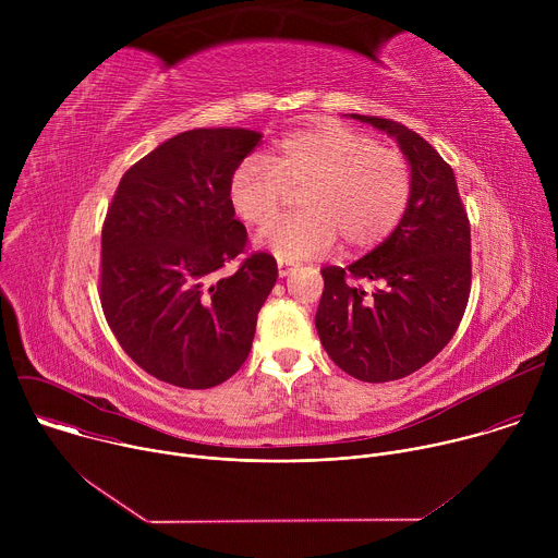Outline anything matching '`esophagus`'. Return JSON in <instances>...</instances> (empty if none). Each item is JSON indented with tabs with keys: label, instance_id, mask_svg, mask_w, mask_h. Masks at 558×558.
<instances>
[{
	"label": "esophagus",
	"instance_id": "obj_1",
	"mask_svg": "<svg viewBox=\"0 0 558 558\" xmlns=\"http://www.w3.org/2000/svg\"><path fill=\"white\" fill-rule=\"evenodd\" d=\"M291 271H293V265H291V263H287V260H278V274H280V278L289 276Z\"/></svg>",
	"mask_w": 558,
	"mask_h": 558
}]
</instances>
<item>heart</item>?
Here are the masks:
<instances>
[{
	"instance_id": "1",
	"label": "heart",
	"mask_w": 558,
	"mask_h": 558,
	"mask_svg": "<svg viewBox=\"0 0 558 558\" xmlns=\"http://www.w3.org/2000/svg\"><path fill=\"white\" fill-rule=\"evenodd\" d=\"M291 189H302L303 211L256 233V247L280 260L327 254L340 238L347 250H366L404 216L413 174L407 158L375 138L338 123L284 136L263 156L235 168L229 203L238 218L263 227L279 213Z\"/></svg>"
}]
</instances>
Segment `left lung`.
I'll list each match as a JSON object with an SVG mask.
<instances>
[{
    "mask_svg": "<svg viewBox=\"0 0 558 558\" xmlns=\"http://www.w3.org/2000/svg\"><path fill=\"white\" fill-rule=\"evenodd\" d=\"M392 136L413 174L392 233L347 269L325 267L315 329L329 357L362 381L402 379L454 336L470 295V222L452 168L407 125L351 114Z\"/></svg>",
    "mask_w": 558,
    "mask_h": 558,
    "instance_id": "obj_1",
    "label": "left lung"
}]
</instances>
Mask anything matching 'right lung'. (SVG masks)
Wrapping results in <instances>:
<instances>
[{
    "mask_svg": "<svg viewBox=\"0 0 558 558\" xmlns=\"http://www.w3.org/2000/svg\"><path fill=\"white\" fill-rule=\"evenodd\" d=\"M260 132L198 128L151 149L121 179L101 231L99 298L123 351L156 379L211 388L252 351L278 267L256 252L235 274L247 231L229 181Z\"/></svg>",
    "mask_w": 558,
    "mask_h": 558,
    "instance_id": "1",
    "label": "right lung"
}]
</instances>
